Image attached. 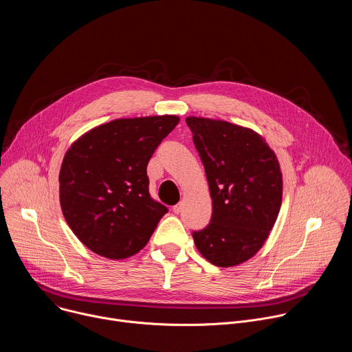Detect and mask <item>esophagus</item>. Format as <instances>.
<instances>
[{"label":"esophagus","instance_id":"34e87169","mask_svg":"<svg viewBox=\"0 0 352 352\" xmlns=\"http://www.w3.org/2000/svg\"><path fill=\"white\" fill-rule=\"evenodd\" d=\"M173 212H174L175 214H178V213L181 212V205H179V204H178V205H174V206H173Z\"/></svg>","mask_w":352,"mask_h":352}]
</instances>
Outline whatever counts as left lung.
I'll return each mask as SVG.
<instances>
[{"mask_svg":"<svg viewBox=\"0 0 352 352\" xmlns=\"http://www.w3.org/2000/svg\"><path fill=\"white\" fill-rule=\"evenodd\" d=\"M213 200L208 227L193 231L197 250L219 267L236 266L263 246L281 206L278 160L255 131L221 120L188 117Z\"/></svg>","mask_w":352,"mask_h":352,"instance_id":"1","label":"left lung"}]
</instances>
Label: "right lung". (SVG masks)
Instances as JSON below:
<instances>
[{"mask_svg": "<svg viewBox=\"0 0 352 352\" xmlns=\"http://www.w3.org/2000/svg\"><path fill=\"white\" fill-rule=\"evenodd\" d=\"M177 116L121 118L82 135L60 171L63 214L94 254L125 259L147 243L168 209L148 193L147 163Z\"/></svg>", "mask_w": 352, "mask_h": 352, "instance_id": "add662e5", "label": "right lung"}]
</instances>
